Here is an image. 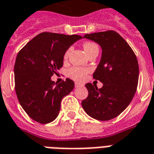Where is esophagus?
<instances>
[{"label":"esophagus","mask_w":154,"mask_h":154,"mask_svg":"<svg viewBox=\"0 0 154 154\" xmlns=\"http://www.w3.org/2000/svg\"><path fill=\"white\" fill-rule=\"evenodd\" d=\"M81 86H83L82 84H81V83H78V82H76L75 83V87H81Z\"/></svg>","instance_id":"obj_1"}]
</instances>
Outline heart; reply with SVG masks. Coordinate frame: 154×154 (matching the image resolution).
<instances>
[{
  "instance_id": "obj_1",
  "label": "heart",
  "mask_w": 154,
  "mask_h": 154,
  "mask_svg": "<svg viewBox=\"0 0 154 154\" xmlns=\"http://www.w3.org/2000/svg\"><path fill=\"white\" fill-rule=\"evenodd\" d=\"M97 46L94 43H92V42H86L83 47H84V50L86 51V53L87 54L89 51H91L92 49ZM72 48L68 49L66 51L65 54H64V59H67L69 55V53L71 51ZM87 72H88V70L86 68H81V67H72V68H69L68 71V76L70 77H72V79L77 81H83L86 77V75H87Z\"/></svg>"
}]
</instances>
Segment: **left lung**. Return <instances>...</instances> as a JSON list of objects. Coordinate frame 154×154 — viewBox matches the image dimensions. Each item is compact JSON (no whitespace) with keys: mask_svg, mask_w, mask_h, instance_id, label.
<instances>
[{"mask_svg":"<svg viewBox=\"0 0 154 154\" xmlns=\"http://www.w3.org/2000/svg\"><path fill=\"white\" fill-rule=\"evenodd\" d=\"M83 37L94 41L102 49L93 77L103 83V87L86 84L88 97L82 105L91 118L111 120L123 112L135 95L139 80L137 58L128 43L114 31L86 34Z\"/></svg>","mask_w":154,"mask_h":154,"instance_id":"8db88e82","label":"left lung"}]
</instances>
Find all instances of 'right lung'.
Wrapping results in <instances>:
<instances>
[{
	"instance_id": "1",
	"label": "right lung",
	"mask_w": 154,
	"mask_h": 154,
	"mask_svg": "<svg viewBox=\"0 0 154 154\" xmlns=\"http://www.w3.org/2000/svg\"><path fill=\"white\" fill-rule=\"evenodd\" d=\"M82 38L79 35L42 32L17 54L15 91L23 110L34 121L42 124L53 122L59 115L62 99L73 90L71 79L57 84L51 77L62 68L66 51Z\"/></svg>"
}]
</instances>
